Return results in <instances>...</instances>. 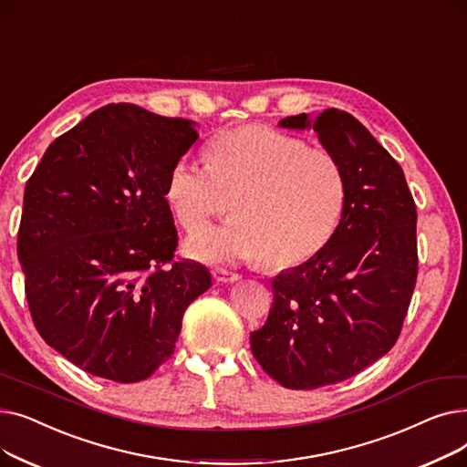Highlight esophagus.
I'll list each match as a JSON object with an SVG mask.
<instances>
[{
    "instance_id": "obj_1",
    "label": "esophagus",
    "mask_w": 467,
    "mask_h": 467,
    "mask_svg": "<svg viewBox=\"0 0 467 467\" xmlns=\"http://www.w3.org/2000/svg\"><path fill=\"white\" fill-rule=\"evenodd\" d=\"M212 275H213L215 282H223V284H227V282H236V280L240 278L236 273L227 271V268H213Z\"/></svg>"
}]
</instances>
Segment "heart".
<instances>
[{
    "label": "heart",
    "instance_id": "1",
    "mask_svg": "<svg viewBox=\"0 0 467 467\" xmlns=\"http://www.w3.org/2000/svg\"><path fill=\"white\" fill-rule=\"evenodd\" d=\"M206 161L180 157L170 166L164 199L189 233L234 212L231 225L189 244L206 261L261 259L293 268L320 254L335 236L348 201L338 157L266 125H246L212 138Z\"/></svg>",
    "mask_w": 467,
    "mask_h": 467
}]
</instances>
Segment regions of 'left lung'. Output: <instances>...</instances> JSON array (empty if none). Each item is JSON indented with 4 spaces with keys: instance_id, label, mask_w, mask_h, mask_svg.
Instances as JSON below:
<instances>
[{
    "instance_id": "left-lung-1",
    "label": "left lung",
    "mask_w": 467,
    "mask_h": 467,
    "mask_svg": "<svg viewBox=\"0 0 467 467\" xmlns=\"http://www.w3.org/2000/svg\"><path fill=\"white\" fill-rule=\"evenodd\" d=\"M280 127L314 129L348 180L335 236L273 280L266 322L250 335L268 377L314 389L358 375L396 345L419 275L416 204L401 166L350 113L291 115Z\"/></svg>"
}]
</instances>
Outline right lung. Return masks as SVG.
Instances as JSON below:
<instances>
[{"mask_svg": "<svg viewBox=\"0 0 467 467\" xmlns=\"http://www.w3.org/2000/svg\"><path fill=\"white\" fill-rule=\"evenodd\" d=\"M199 140L182 117L108 104L58 136L24 189L16 254L34 326L83 371L132 384L174 354L208 268L174 259L170 166Z\"/></svg>", "mask_w": 467, "mask_h": 467, "instance_id": "right-lung-1", "label": "right lung"}]
</instances>
